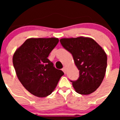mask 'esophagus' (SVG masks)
Returning a JSON list of instances; mask_svg holds the SVG:
<instances>
[{"label":"esophagus","instance_id":"34e87169","mask_svg":"<svg viewBox=\"0 0 120 120\" xmlns=\"http://www.w3.org/2000/svg\"><path fill=\"white\" fill-rule=\"evenodd\" d=\"M62 70H63V71L64 72V73L65 74V73H66V67H64L62 68Z\"/></svg>","mask_w":120,"mask_h":120}]
</instances>
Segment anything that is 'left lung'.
<instances>
[{"instance_id": "8db88e82", "label": "left lung", "mask_w": 120, "mask_h": 120, "mask_svg": "<svg viewBox=\"0 0 120 120\" xmlns=\"http://www.w3.org/2000/svg\"><path fill=\"white\" fill-rule=\"evenodd\" d=\"M73 55L80 73L76 81H71L76 92L89 95L100 86L106 73L107 56L100 45L90 37L64 38L60 40Z\"/></svg>"}]
</instances>
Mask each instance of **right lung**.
<instances>
[{"label":"right lung","instance_id":"right-lung-1","mask_svg":"<svg viewBox=\"0 0 120 120\" xmlns=\"http://www.w3.org/2000/svg\"><path fill=\"white\" fill-rule=\"evenodd\" d=\"M58 38H30L13 55V65L19 81L27 90L38 97L50 95L64 73L48 59Z\"/></svg>","mask_w":120,"mask_h":120}]
</instances>
